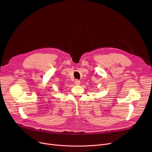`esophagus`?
I'll return each instance as SVG.
<instances>
[{
  "mask_svg": "<svg viewBox=\"0 0 152 152\" xmlns=\"http://www.w3.org/2000/svg\"><path fill=\"white\" fill-rule=\"evenodd\" d=\"M75 85L78 86V85L80 84V81H79V80H76V81H75Z\"/></svg>",
  "mask_w": 152,
  "mask_h": 152,
  "instance_id": "obj_1",
  "label": "esophagus"
}]
</instances>
